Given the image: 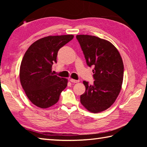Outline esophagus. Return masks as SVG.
Listing matches in <instances>:
<instances>
[{"label":"esophagus","instance_id":"34e87169","mask_svg":"<svg viewBox=\"0 0 147 147\" xmlns=\"http://www.w3.org/2000/svg\"><path fill=\"white\" fill-rule=\"evenodd\" d=\"M70 82L72 83H79L80 80H74V79H70Z\"/></svg>","mask_w":147,"mask_h":147}]
</instances>
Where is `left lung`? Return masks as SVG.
I'll return each instance as SVG.
<instances>
[{"label":"left lung","instance_id":"8db88e82","mask_svg":"<svg viewBox=\"0 0 147 147\" xmlns=\"http://www.w3.org/2000/svg\"><path fill=\"white\" fill-rule=\"evenodd\" d=\"M76 38L85 55L87 65L93 66V85L83 81L85 92L80 102L93 113L104 111L114 104L119 94L123 81L124 65L114 45L97 36L79 35Z\"/></svg>","mask_w":147,"mask_h":147}]
</instances>
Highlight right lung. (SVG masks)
I'll use <instances>...</instances> for the list:
<instances>
[{
    "instance_id": "obj_1",
    "label": "right lung",
    "mask_w": 147,
    "mask_h": 147,
    "mask_svg": "<svg viewBox=\"0 0 147 147\" xmlns=\"http://www.w3.org/2000/svg\"><path fill=\"white\" fill-rule=\"evenodd\" d=\"M73 37H44L32 43L24 54L20 65V82L27 97L37 107L45 109L54 105L66 88L67 80L54 75L52 66L57 63L59 50Z\"/></svg>"
}]
</instances>
